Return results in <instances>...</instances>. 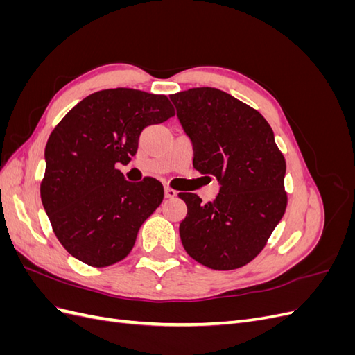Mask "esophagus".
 Masks as SVG:
<instances>
[{"label": "esophagus", "mask_w": 355, "mask_h": 355, "mask_svg": "<svg viewBox=\"0 0 355 355\" xmlns=\"http://www.w3.org/2000/svg\"><path fill=\"white\" fill-rule=\"evenodd\" d=\"M176 196H178V192H176L175 189H171V188H168V187L164 188V197H166V198H175Z\"/></svg>", "instance_id": "esophagus-1"}]
</instances>
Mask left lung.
<instances>
[{"label":"left lung","instance_id":"1","mask_svg":"<svg viewBox=\"0 0 355 355\" xmlns=\"http://www.w3.org/2000/svg\"><path fill=\"white\" fill-rule=\"evenodd\" d=\"M170 101L191 139L192 166L220 185L206 204L192 192L179 194L188 209L182 244L204 266L237 270L261 253L286 211L284 157L265 118L228 93L197 87Z\"/></svg>","mask_w":355,"mask_h":355}]
</instances>
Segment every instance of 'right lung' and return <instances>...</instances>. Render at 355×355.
Listing matches in <instances>:
<instances>
[{
    "label": "right lung",
    "mask_w": 355,
    "mask_h": 355,
    "mask_svg": "<svg viewBox=\"0 0 355 355\" xmlns=\"http://www.w3.org/2000/svg\"><path fill=\"white\" fill-rule=\"evenodd\" d=\"M173 115L163 94L108 89L84 98L51 132L41 201L75 259L102 268L130 253L164 189L154 178L132 184L115 166L128 164L145 127Z\"/></svg>",
    "instance_id": "obj_1"
}]
</instances>
